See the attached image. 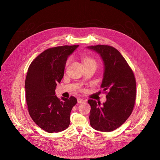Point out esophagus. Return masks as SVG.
<instances>
[{
	"label": "esophagus",
	"instance_id": "esophagus-1",
	"mask_svg": "<svg viewBox=\"0 0 160 160\" xmlns=\"http://www.w3.org/2000/svg\"><path fill=\"white\" fill-rule=\"evenodd\" d=\"M85 102H86V100H84L83 98H78V102L79 103H84Z\"/></svg>",
	"mask_w": 160,
	"mask_h": 160
}]
</instances>
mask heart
Wrapping results in <instances>:
<instances>
[{"instance_id":"1","label":"heart","mask_w":160,"mask_h":160,"mask_svg":"<svg viewBox=\"0 0 160 160\" xmlns=\"http://www.w3.org/2000/svg\"><path fill=\"white\" fill-rule=\"evenodd\" d=\"M69 60H70V59H68V60H67V65L68 63L69 62ZM83 61H84V63H90V62L95 63L93 59H92V58H90V57H84V58H83Z\"/></svg>"}]
</instances>
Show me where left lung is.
Listing matches in <instances>:
<instances>
[{"label":"left lung","instance_id":"obj_1","mask_svg":"<svg viewBox=\"0 0 160 160\" xmlns=\"http://www.w3.org/2000/svg\"><path fill=\"white\" fill-rule=\"evenodd\" d=\"M100 54L105 66L101 88L107 101L89 100L91 107L90 124L102 132H111L120 127L131 114L136 98V81L133 71L120 52L112 46L88 47Z\"/></svg>","mask_w":160,"mask_h":160}]
</instances>
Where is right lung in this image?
I'll list each match as a JSON object with an SVG mask.
<instances>
[{
  "instance_id": "add662e5",
  "label": "right lung",
  "mask_w": 160,
  "mask_h": 160,
  "mask_svg": "<svg viewBox=\"0 0 160 160\" xmlns=\"http://www.w3.org/2000/svg\"><path fill=\"white\" fill-rule=\"evenodd\" d=\"M79 45L49 48L30 64L25 80L26 100L33 121L49 133L59 132L68 128L70 113L76 104L74 97H62L55 94V88L64 75L68 57Z\"/></svg>"
}]
</instances>
